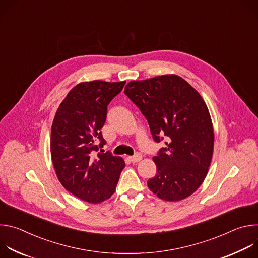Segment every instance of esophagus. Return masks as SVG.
Wrapping results in <instances>:
<instances>
[{
    "label": "esophagus",
    "instance_id": "obj_1",
    "mask_svg": "<svg viewBox=\"0 0 258 258\" xmlns=\"http://www.w3.org/2000/svg\"><path fill=\"white\" fill-rule=\"evenodd\" d=\"M128 158H130V160H131L132 162H139V161L142 159V154H141V153H136L135 155L130 156Z\"/></svg>",
    "mask_w": 258,
    "mask_h": 258
}]
</instances>
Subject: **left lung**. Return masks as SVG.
Returning a JSON list of instances; mask_svg holds the SVG:
<instances>
[{
	"mask_svg": "<svg viewBox=\"0 0 258 258\" xmlns=\"http://www.w3.org/2000/svg\"><path fill=\"white\" fill-rule=\"evenodd\" d=\"M124 94L146 117L153 140H166L153 157L156 175L147 185L166 201L189 197L203 182L213 153V127L202 97L174 75L130 82Z\"/></svg>",
	"mask_w": 258,
	"mask_h": 258,
	"instance_id": "left-lung-1",
	"label": "left lung"
}]
</instances>
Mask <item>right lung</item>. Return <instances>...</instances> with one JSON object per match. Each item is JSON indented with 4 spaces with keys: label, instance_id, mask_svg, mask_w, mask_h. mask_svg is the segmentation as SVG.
Instances as JSON below:
<instances>
[{
    "label": "right lung",
    "instance_id": "add662e5",
    "mask_svg": "<svg viewBox=\"0 0 258 258\" xmlns=\"http://www.w3.org/2000/svg\"><path fill=\"white\" fill-rule=\"evenodd\" d=\"M125 82L93 81L76 86L60 104L51 130V155L62 186L76 197L99 203L111 197L125 163L110 151L101 128L107 106ZM99 142L95 145V141Z\"/></svg>",
    "mask_w": 258,
    "mask_h": 258
}]
</instances>
